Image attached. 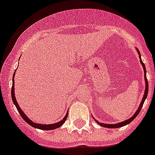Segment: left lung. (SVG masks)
<instances>
[{"label":"left lung","mask_w":155,"mask_h":155,"mask_svg":"<svg viewBox=\"0 0 155 155\" xmlns=\"http://www.w3.org/2000/svg\"><path fill=\"white\" fill-rule=\"evenodd\" d=\"M137 49V51L138 54H139V57H140V63H141V64L143 65V71H144V80H145V91H144V94H143V98H142V101L141 102H140V106L139 108H138V109L137 110V112L135 113H134V116H132V117H130V119H128V120H125V121H123L121 122V123H118V124H102V123H99V122H98L97 120H95L96 121L97 124H98V125H100L101 127H107V128H119V127H124V126H126L127 125V124H129L130 122H132L133 120H134V119L136 118L138 114H139L140 111V109H141L142 106H143V102H144L145 99H146V98H147V93H148V81H147V76H146V68H145V65L144 64H143V62H142V60H141V57H140V53L139 50H137V48H136Z\"/></svg>","instance_id":"8db88e82"}]
</instances>
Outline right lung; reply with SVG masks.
I'll return each instance as SVG.
<instances>
[{"mask_svg": "<svg viewBox=\"0 0 155 155\" xmlns=\"http://www.w3.org/2000/svg\"><path fill=\"white\" fill-rule=\"evenodd\" d=\"M15 72L14 73L13 76H15ZM12 101H13V103L15 104V106H16V108H17L18 111V113H20V115H21V117H22L23 120H24L26 122L27 124H28L30 126H31V127H35V128L40 129V130H54V129L58 128V127H61V126H62L63 124H64V122L66 121L67 118H68V113H67V114H66L65 117H64V118L63 119V120H61V121L58 122V123H56V124H35V123H33V122L31 121V120H30L29 119H28V117H27L26 115H25L24 113H23V111L21 110V109H20L18 104V102H17V100H16V98H15V82H14V77H13V78H12Z\"/></svg>", "mask_w": 155, "mask_h": 155, "instance_id": "obj_1", "label": "right lung"}]
</instances>
